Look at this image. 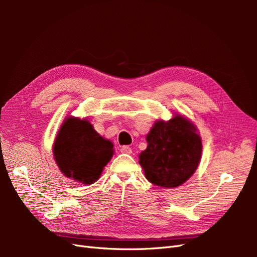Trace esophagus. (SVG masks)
<instances>
[{
  "label": "esophagus",
  "mask_w": 257,
  "mask_h": 257,
  "mask_svg": "<svg viewBox=\"0 0 257 257\" xmlns=\"http://www.w3.org/2000/svg\"><path fill=\"white\" fill-rule=\"evenodd\" d=\"M120 151L122 152V153H126V154H131L132 153V148L131 147H128V146H123L121 149H120Z\"/></svg>",
  "instance_id": "obj_1"
}]
</instances>
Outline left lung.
<instances>
[{"label":"left lung","instance_id":"obj_1","mask_svg":"<svg viewBox=\"0 0 257 257\" xmlns=\"http://www.w3.org/2000/svg\"><path fill=\"white\" fill-rule=\"evenodd\" d=\"M148 147L139 154V164L148 181L162 188H177L195 173L201 139L194 124L181 114L159 120L146 137Z\"/></svg>","mask_w":257,"mask_h":257}]
</instances>
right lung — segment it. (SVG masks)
I'll return each instance as SVG.
<instances>
[{"label":"right lung","instance_id":"add662e5","mask_svg":"<svg viewBox=\"0 0 257 257\" xmlns=\"http://www.w3.org/2000/svg\"><path fill=\"white\" fill-rule=\"evenodd\" d=\"M54 161L65 177L82 184L94 183L113 155V145L87 119L67 116L53 144Z\"/></svg>","mask_w":257,"mask_h":257}]
</instances>
